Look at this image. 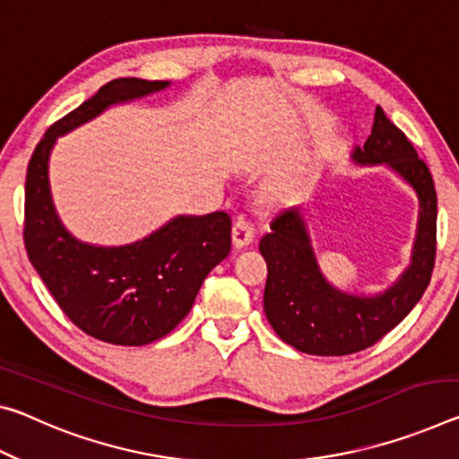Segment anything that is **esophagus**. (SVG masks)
<instances>
[{
    "instance_id": "esophagus-1",
    "label": "esophagus",
    "mask_w": 459,
    "mask_h": 459,
    "mask_svg": "<svg viewBox=\"0 0 459 459\" xmlns=\"http://www.w3.org/2000/svg\"><path fill=\"white\" fill-rule=\"evenodd\" d=\"M253 237H255V229H253V224L247 221V218L238 216L235 224H232V245H235L237 249H243V247L251 245Z\"/></svg>"
}]
</instances>
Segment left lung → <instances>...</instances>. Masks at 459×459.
I'll list each match as a JSON object with an SVG mask.
<instances>
[{"instance_id": "obj_1", "label": "left lung", "mask_w": 459, "mask_h": 459, "mask_svg": "<svg viewBox=\"0 0 459 459\" xmlns=\"http://www.w3.org/2000/svg\"><path fill=\"white\" fill-rule=\"evenodd\" d=\"M359 163H388L417 190L419 232L412 264L380 296L358 298L334 290L318 272L298 210H281L261 238L267 264L264 308L281 341L310 355H349L376 345L403 321L431 281L437 255V192L427 163L406 134L376 108L372 134L355 149Z\"/></svg>"}]
</instances>
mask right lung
Masks as SVG:
<instances>
[{"label": "right lung", "mask_w": 459, "mask_h": 459, "mask_svg": "<svg viewBox=\"0 0 459 459\" xmlns=\"http://www.w3.org/2000/svg\"><path fill=\"white\" fill-rule=\"evenodd\" d=\"M167 82L112 79L50 126L28 163L24 245L30 264L73 325L93 339L138 347L184 321L206 275L230 253V216H178L134 245L104 249L79 243L56 218L48 155L56 136L116 101L147 96Z\"/></svg>", "instance_id": "add662e5"}]
</instances>
